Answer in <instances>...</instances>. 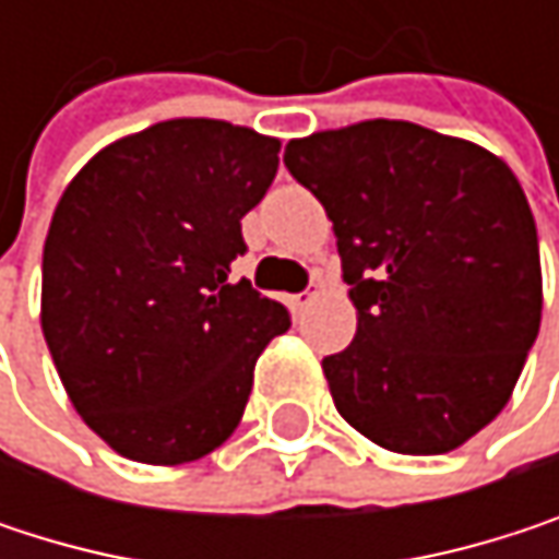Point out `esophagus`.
<instances>
[{"instance_id": "esophagus-1", "label": "esophagus", "mask_w": 559, "mask_h": 559, "mask_svg": "<svg viewBox=\"0 0 559 559\" xmlns=\"http://www.w3.org/2000/svg\"><path fill=\"white\" fill-rule=\"evenodd\" d=\"M313 300H317V290H300V294H294V297H290V307L300 313V310H304V307H310Z\"/></svg>"}]
</instances>
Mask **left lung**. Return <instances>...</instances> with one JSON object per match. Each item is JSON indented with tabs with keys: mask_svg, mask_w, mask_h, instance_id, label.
I'll list each match as a JSON object with an SVG mask.
<instances>
[{
	"mask_svg": "<svg viewBox=\"0 0 559 559\" xmlns=\"http://www.w3.org/2000/svg\"><path fill=\"white\" fill-rule=\"evenodd\" d=\"M333 219L356 340L323 359L336 411L391 453L463 447L499 417L540 330L537 226L492 152L372 119L294 139Z\"/></svg>",
	"mask_w": 559,
	"mask_h": 559,
	"instance_id": "8db88e82",
	"label": "left lung"
}]
</instances>
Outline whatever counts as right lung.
Returning a JSON list of instances; mask_svg holds the SVG:
<instances>
[{
  "instance_id": "obj_1",
  "label": "right lung",
  "mask_w": 559,
  "mask_h": 559,
  "mask_svg": "<svg viewBox=\"0 0 559 559\" xmlns=\"http://www.w3.org/2000/svg\"><path fill=\"white\" fill-rule=\"evenodd\" d=\"M278 139L170 119L103 148L45 239L41 330L76 414L119 456L177 466L239 427L278 300L229 281L242 216L278 174Z\"/></svg>"
}]
</instances>
